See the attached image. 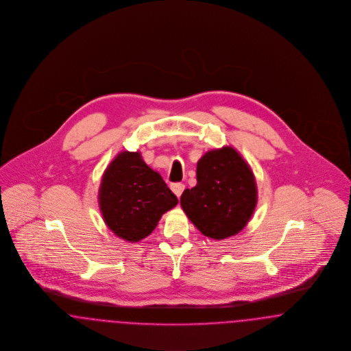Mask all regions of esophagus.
Wrapping results in <instances>:
<instances>
[{
    "label": "esophagus",
    "mask_w": 351,
    "mask_h": 351,
    "mask_svg": "<svg viewBox=\"0 0 351 351\" xmlns=\"http://www.w3.org/2000/svg\"><path fill=\"white\" fill-rule=\"evenodd\" d=\"M170 189H171V191L180 198L181 195H182V193H184V184H173L170 186Z\"/></svg>",
    "instance_id": "34e87169"
}]
</instances>
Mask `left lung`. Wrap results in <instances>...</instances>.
Wrapping results in <instances>:
<instances>
[{
  "mask_svg": "<svg viewBox=\"0 0 351 351\" xmlns=\"http://www.w3.org/2000/svg\"><path fill=\"white\" fill-rule=\"evenodd\" d=\"M256 203L255 176L231 147L207 152L197 164V184L181 195L187 218L204 237L215 240L240 232Z\"/></svg>",
  "mask_w": 351,
  "mask_h": 351,
  "instance_id": "1",
  "label": "left lung"
}]
</instances>
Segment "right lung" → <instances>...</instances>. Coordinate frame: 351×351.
Wrapping results in <instances>:
<instances>
[{
  "label": "right lung",
  "mask_w": 351,
  "mask_h": 351,
  "mask_svg": "<svg viewBox=\"0 0 351 351\" xmlns=\"http://www.w3.org/2000/svg\"><path fill=\"white\" fill-rule=\"evenodd\" d=\"M178 203L162 177L138 152H121L106 169L99 206L112 232L127 241L147 238L161 217Z\"/></svg>",
  "instance_id": "obj_1"
}]
</instances>
